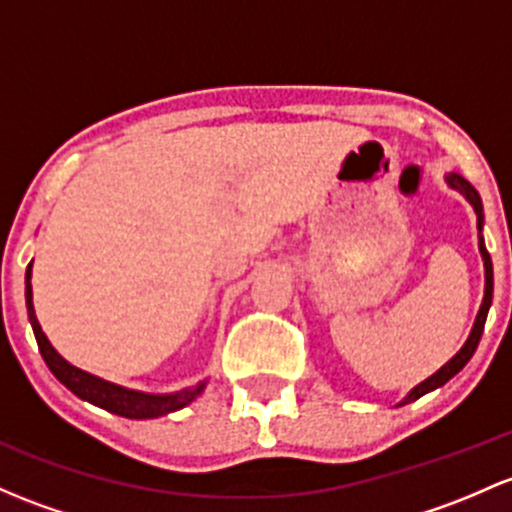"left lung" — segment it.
Segmentation results:
<instances>
[{"instance_id":"1","label":"left lung","mask_w":512,"mask_h":512,"mask_svg":"<svg viewBox=\"0 0 512 512\" xmlns=\"http://www.w3.org/2000/svg\"><path fill=\"white\" fill-rule=\"evenodd\" d=\"M446 184L451 188H456L459 193H464L466 201L471 203L473 211H476V220H478V250H481V257H483V270H486V292H483V301H481V309H478V316L476 321H473V328L469 333V338H466V343L461 346V351L454 355V358L449 360L446 365H441L437 373L432 375V378H427L424 383H419L414 390L407 392L405 400L400 402L397 407L407 405V402H414L419 400L422 395H427V392L437 390V387L446 385L451 378H454L459 370H464V365L469 363L471 355L476 353L478 348V341H481L483 336V326H486V316H488V309H491V301H493V262H491V255H488L486 250V242H483V235H481V228H483V206H481V196H478V191L473 188L469 181L461 179L459 174H446Z\"/></svg>"}]
</instances>
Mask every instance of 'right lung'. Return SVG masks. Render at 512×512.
<instances>
[{
    "mask_svg": "<svg viewBox=\"0 0 512 512\" xmlns=\"http://www.w3.org/2000/svg\"><path fill=\"white\" fill-rule=\"evenodd\" d=\"M26 311H29L31 328H34L36 343H39V351L46 360V365L51 368V373L61 380L73 395H78L80 400L93 402V405L102 407V410L120 414L127 419H154L164 417V414L181 410V407L191 405L203 390H206V380L193 387H184L179 392H169V395H149V392L129 390V387L107 383V380L98 378V375H90L85 370L75 368L68 363L66 358L58 355L56 348L48 343L46 333L41 331L39 319H36L34 301H31V262L26 267Z\"/></svg>",
    "mask_w": 512,
    "mask_h": 512,
    "instance_id": "add662e5",
    "label": "right lung"
}]
</instances>
